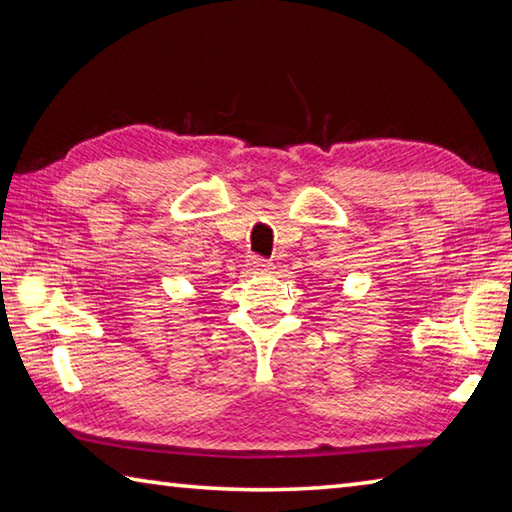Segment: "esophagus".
I'll return each mask as SVG.
<instances>
[{
  "label": "esophagus",
  "mask_w": 512,
  "mask_h": 512,
  "mask_svg": "<svg viewBox=\"0 0 512 512\" xmlns=\"http://www.w3.org/2000/svg\"><path fill=\"white\" fill-rule=\"evenodd\" d=\"M246 266H248L253 273H271V271H273V262H268V259L257 257V255L250 257Z\"/></svg>",
  "instance_id": "obj_1"
}]
</instances>
